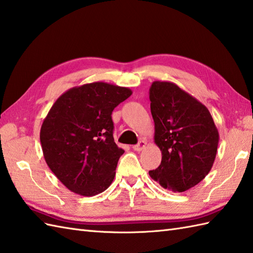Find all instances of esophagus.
Segmentation results:
<instances>
[{"instance_id": "esophagus-1", "label": "esophagus", "mask_w": 253, "mask_h": 253, "mask_svg": "<svg viewBox=\"0 0 253 253\" xmlns=\"http://www.w3.org/2000/svg\"><path fill=\"white\" fill-rule=\"evenodd\" d=\"M146 146H147V141L141 140V141H139L137 144H135V146H132V149L135 150V151H141L142 149L146 148Z\"/></svg>"}]
</instances>
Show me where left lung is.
Wrapping results in <instances>:
<instances>
[{
    "label": "left lung",
    "mask_w": 253,
    "mask_h": 253,
    "mask_svg": "<svg viewBox=\"0 0 253 253\" xmlns=\"http://www.w3.org/2000/svg\"><path fill=\"white\" fill-rule=\"evenodd\" d=\"M149 98L154 142L162 152L160 166L149 175L165 189L186 191L211 170L218 130L207 107L174 83H152Z\"/></svg>",
    "instance_id": "1"
}]
</instances>
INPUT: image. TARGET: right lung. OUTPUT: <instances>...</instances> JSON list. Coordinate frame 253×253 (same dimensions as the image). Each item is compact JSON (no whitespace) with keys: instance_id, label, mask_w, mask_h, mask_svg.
Segmentation results:
<instances>
[{"instance_id":"1","label":"right lung","mask_w":253,"mask_h":253,"mask_svg":"<svg viewBox=\"0 0 253 253\" xmlns=\"http://www.w3.org/2000/svg\"><path fill=\"white\" fill-rule=\"evenodd\" d=\"M129 88L91 83L64 92L42 123L40 142L50 169L69 190L92 197L110 187L124 150L113 138L112 112Z\"/></svg>"}]
</instances>
